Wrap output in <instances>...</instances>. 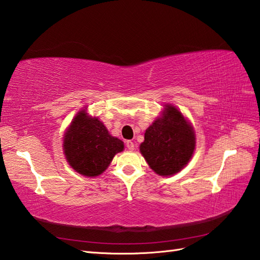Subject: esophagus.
<instances>
[{"label": "esophagus", "mask_w": 260, "mask_h": 260, "mask_svg": "<svg viewBox=\"0 0 260 260\" xmlns=\"http://www.w3.org/2000/svg\"><path fill=\"white\" fill-rule=\"evenodd\" d=\"M125 146H126V148H128L130 151H134L135 150V148H136V146H135V142L134 141H131V140H128L125 142Z\"/></svg>", "instance_id": "1"}]
</instances>
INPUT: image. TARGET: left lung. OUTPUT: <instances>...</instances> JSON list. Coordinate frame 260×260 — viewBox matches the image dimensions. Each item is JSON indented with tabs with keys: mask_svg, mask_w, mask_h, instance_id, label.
<instances>
[{
	"mask_svg": "<svg viewBox=\"0 0 260 260\" xmlns=\"http://www.w3.org/2000/svg\"><path fill=\"white\" fill-rule=\"evenodd\" d=\"M196 148L194 131L178 109L167 105L145 134L140 152L155 174L176 175L191 159Z\"/></svg>",
	"mask_w": 260,
	"mask_h": 260,
	"instance_id": "8db88e82",
	"label": "left lung"
}]
</instances>
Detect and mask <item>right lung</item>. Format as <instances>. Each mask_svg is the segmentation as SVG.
<instances>
[{"mask_svg":"<svg viewBox=\"0 0 260 260\" xmlns=\"http://www.w3.org/2000/svg\"><path fill=\"white\" fill-rule=\"evenodd\" d=\"M123 142L112 137L98 118L85 109L74 117L63 138V150L69 165L85 177H96L123 150Z\"/></svg>","mask_w":260,"mask_h":260,"instance_id":"obj_1","label":"right lung"}]
</instances>
